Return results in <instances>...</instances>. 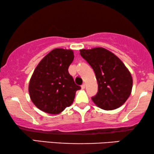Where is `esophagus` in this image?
Wrapping results in <instances>:
<instances>
[{
  "instance_id": "1",
  "label": "esophagus",
  "mask_w": 154,
  "mask_h": 154,
  "mask_svg": "<svg viewBox=\"0 0 154 154\" xmlns=\"http://www.w3.org/2000/svg\"><path fill=\"white\" fill-rule=\"evenodd\" d=\"M85 86H86L85 83H83V85H81V88H82V89H85Z\"/></svg>"
}]
</instances>
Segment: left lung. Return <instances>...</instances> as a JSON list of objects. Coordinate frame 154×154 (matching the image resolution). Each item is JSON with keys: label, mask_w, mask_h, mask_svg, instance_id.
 Segmentation results:
<instances>
[{"label": "left lung", "mask_w": 154, "mask_h": 154, "mask_svg": "<svg viewBox=\"0 0 154 154\" xmlns=\"http://www.w3.org/2000/svg\"><path fill=\"white\" fill-rule=\"evenodd\" d=\"M80 54L93 69L98 83V92L92 100L104 110H113L122 106L132 88L131 73L116 55L103 48L80 50Z\"/></svg>", "instance_id": "1"}]
</instances>
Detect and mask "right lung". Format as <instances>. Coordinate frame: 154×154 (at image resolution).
I'll use <instances>...</instances> for the list:
<instances>
[{
  "instance_id": "obj_1",
  "label": "right lung",
  "mask_w": 154,
  "mask_h": 154,
  "mask_svg": "<svg viewBox=\"0 0 154 154\" xmlns=\"http://www.w3.org/2000/svg\"><path fill=\"white\" fill-rule=\"evenodd\" d=\"M74 55L71 50L55 48L37 65L29 81V92L35 106L50 114H58L74 100L81 87L69 73Z\"/></svg>"
}]
</instances>
